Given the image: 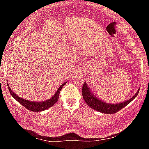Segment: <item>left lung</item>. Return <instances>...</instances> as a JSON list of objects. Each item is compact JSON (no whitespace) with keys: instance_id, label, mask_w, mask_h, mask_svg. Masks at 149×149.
Here are the masks:
<instances>
[{"instance_id":"8db88e82","label":"left lung","mask_w":149,"mask_h":149,"mask_svg":"<svg viewBox=\"0 0 149 149\" xmlns=\"http://www.w3.org/2000/svg\"><path fill=\"white\" fill-rule=\"evenodd\" d=\"M82 95H83V98L86 103L91 108L95 109V110L98 111V112H102L105 114H113L115 112H118L127 106L129 103L131 101H133L136 97H137L138 94L139 92V90L136 92V94L133 96L132 98L129 99L127 101H125L122 103L118 104H109L104 102L101 100L100 99L97 98L91 91L90 90L89 87L87 85L86 83H84L82 87Z\"/></svg>"}]
</instances>
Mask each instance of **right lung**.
I'll use <instances>...</instances> for the list:
<instances>
[{"instance_id": "1", "label": "right lung", "mask_w": 149, "mask_h": 149, "mask_svg": "<svg viewBox=\"0 0 149 149\" xmlns=\"http://www.w3.org/2000/svg\"><path fill=\"white\" fill-rule=\"evenodd\" d=\"M65 84L66 82H64V83L58 88V89L57 90V91L55 92V94H54L53 97H51L50 99H49L48 100H46V101L44 102H31L26 100H24L23 98H22L21 97H19L17 94H15V93L10 89L8 84H7V85H8L10 94H11L12 97H13L18 102L23 105L24 107H26V109H29V110L33 111V112H41V111H44L45 110V109H48V108L51 107L53 106V105L57 102V101L58 100V98H59L60 92H61V88L64 86V85H65Z\"/></svg>"}]
</instances>
